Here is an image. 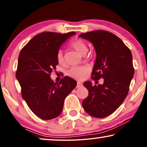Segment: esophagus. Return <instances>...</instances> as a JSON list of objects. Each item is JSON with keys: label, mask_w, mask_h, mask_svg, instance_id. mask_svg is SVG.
<instances>
[{"label": "esophagus", "mask_w": 147, "mask_h": 147, "mask_svg": "<svg viewBox=\"0 0 147 147\" xmlns=\"http://www.w3.org/2000/svg\"><path fill=\"white\" fill-rule=\"evenodd\" d=\"M83 86L82 85V83H80V82H78V84H77V86H76V88H81L82 86Z\"/></svg>", "instance_id": "obj_1"}]
</instances>
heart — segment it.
I'll return each mask as SVG.
<instances>
[{
	"instance_id": "heart-1",
	"label": "heart",
	"mask_w": 147,
	"mask_h": 147,
	"mask_svg": "<svg viewBox=\"0 0 147 147\" xmlns=\"http://www.w3.org/2000/svg\"><path fill=\"white\" fill-rule=\"evenodd\" d=\"M70 47L72 49L76 50L78 53H80L82 55L86 54L88 51V45L84 40L78 39L74 40L73 41L70 43ZM57 61L58 63L60 65H63L65 63V59L63 51L61 50H59L56 55ZM90 71V68L88 66L82 65V66H74L70 68L67 72V75L69 76L70 78H74L76 80H82L85 78V76Z\"/></svg>"
}]
</instances>
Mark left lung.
Listing matches in <instances>:
<instances>
[{
    "mask_svg": "<svg viewBox=\"0 0 147 147\" xmlns=\"http://www.w3.org/2000/svg\"><path fill=\"white\" fill-rule=\"evenodd\" d=\"M80 37L92 42L96 49L92 79H104L102 85L84 82L88 96L82 106L90 116L105 118L113 113L128 95L134 73L131 51L119 37L104 30L82 33Z\"/></svg>",
    "mask_w": 147,
    "mask_h": 147,
    "instance_id": "obj_1",
    "label": "left lung"
}]
</instances>
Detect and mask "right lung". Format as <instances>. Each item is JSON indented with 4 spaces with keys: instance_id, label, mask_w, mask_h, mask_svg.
<instances>
[{
    "instance_id": "1",
    "label": "right lung",
    "mask_w": 147,
    "mask_h": 147,
    "mask_svg": "<svg viewBox=\"0 0 147 147\" xmlns=\"http://www.w3.org/2000/svg\"><path fill=\"white\" fill-rule=\"evenodd\" d=\"M74 34L43 32L20 51L16 78L21 87V96L31 111L43 120L60 115L65 98L77 85L67 76L59 83L50 78L58 64L56 55L60 46Z\"/></svg>"
}]
</instances>
